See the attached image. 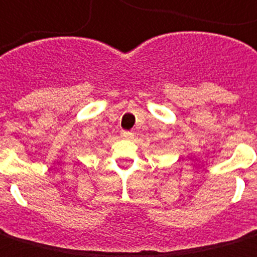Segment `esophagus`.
<instances>
[{"label":"esophagus","instance_id":"obj_1","mask_svg":"<svg viewBox=\"0 0 257 257\" xmlns=\"http://www.w3.org/2000/svg\"><path fill=\"white\" fill-rule=\"evenodd\" d=\"M121 137H122V139H132L133 133L129 132V131H122Z\"/></svg>","mask_w":257,"mask_h":257}]
</instances>
